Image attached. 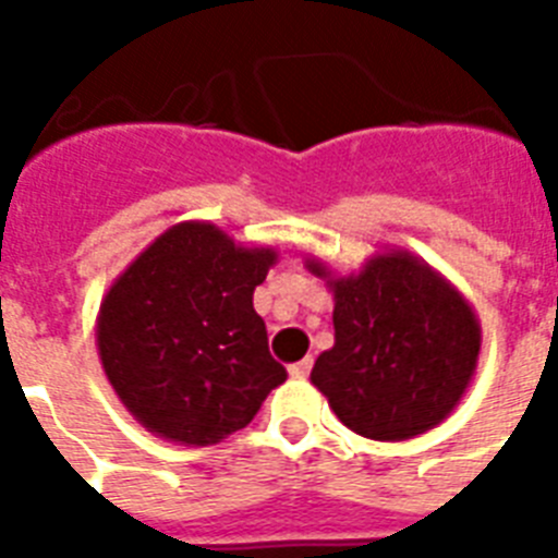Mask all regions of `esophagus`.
<instances>
[{
  "label": "esophagus",
  "instance_id": "esophagus-1",
  "mask_svg": "<svg viewBox=\"0 0 558 558\" xmlns=\"http://www.w3.org/2000/svg\"><path fill=\"white\" fill-rule=\"evenodd\" d=\"M310 371H313V356L301 359V362H295V365L289 367V373H292L295 379H306V376H310Z\"/></svg>",
  "mask_w": 558,
  "mask_h": 558
}]
</instances>
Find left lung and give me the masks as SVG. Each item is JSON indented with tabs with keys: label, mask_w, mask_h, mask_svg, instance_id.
I'll return each instance as SVG.
<instances>
[{
	"label": "left lung",
	"mask_w": 558,
	"mask_h": 558,
	"mask_svg": "<svg viewBox=\"0 0 558 558\" xmlns=\"http://www.w3.org/2000/svg\"><path fill=\"white\" fill-rule=\"evenodd\" d=\"M336 344L315 359L313 385L350 432L411 440L442 423L472 381L481 324L449 280L408 252L376 254L365 269L330 278Z\"/></svg>",
	"instance_id": "8db88e82"
}]
</instances>
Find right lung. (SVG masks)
<instances>
[{
	"mask_svg": "<svg viewBox=\"0 0 558 558\" xmlns=\"http://www.w3.org/2000/svg\"><path fill=\"white\" fill-rule=\"evenodd\" d=\"M275 260V248H243L210 222H179L109 287L100 365L147 432L210 446L287 381L252 304Z\"/></svg>",
	"mask_w": 558,
	"mask_h": 558,
	"instance_id": "obj_1",
	"label": "right lung"
}]
</instances>
